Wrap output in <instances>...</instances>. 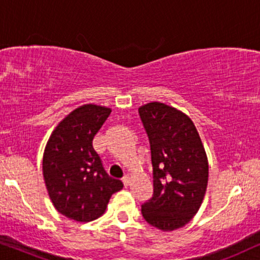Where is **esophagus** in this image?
Instances as JSON below:
<instances>
[{
  "label": "esophagus",
  "mask_w": 260,
  "mask_h": 260,
  "mask_svg": "<svg viewBox=\"0 0 260 260\" xmlns=\"http://www.w3.org/2000/svg\"><path fill=\"white\" fill-rule=\"evenodd\" d=\"M122 183H123V185H124V186H128V185H129V183H131V181H129V177H128V176H123V178H122Z\"/></svg>",
  "instance_id": "esophagus-1"
}]
</instances>
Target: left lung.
<instances>
[{"label":"left lung","mask_w":260,"mask_h":260,"mask_svg":"<svg viewBox=\"0 0 260 260\" xmlns=\"http://www.w3.org/2000/svg\"><path fill=\"white\" fill-rule=\"evenodd\" d=\"M139 116L150 143L153 195L141 205L151 226L174 231L199 210L208 183V160L195 124L164 103L140 107Z\"/></svg>","instance_id":"left-lung-1"}]
</instances>
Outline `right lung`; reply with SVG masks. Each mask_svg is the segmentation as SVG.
<instances>
[{
	"label": "right lung",
	"instance_id": "1",
	"mask_svg": "<svg viewBox=\"0 0 260 260\" xmlns=\"http://www.w3.org/2000/svg\"><path fill=\"white\" fill-rule=\"evenodd\" d=\"M110 112L95 105L79 107L58 124L44 152V179L52 203L79 222L101 216L110 196L123 188L122 182L109 177L92 147Z\"/></svg>",
	"mask_w": 260,
	"mask_h": 260
}]
</instances>
